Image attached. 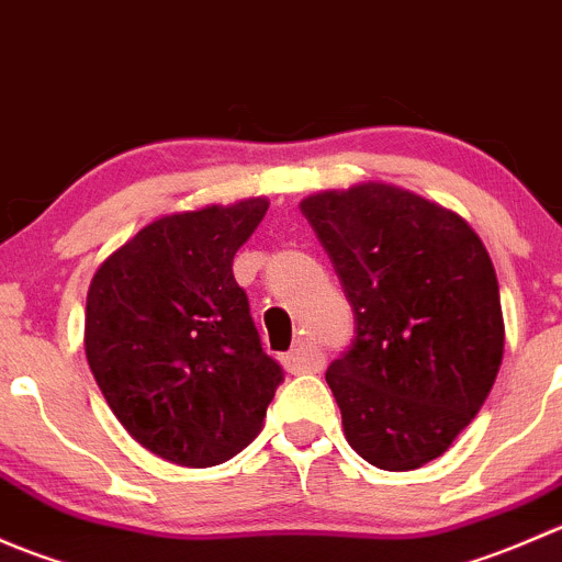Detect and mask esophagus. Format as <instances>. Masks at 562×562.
I'll use <instances>...</instances> for the list:
<instances>
[{
    "label": "esophagus",
    "mask_w": 562,
    "mask_h": 562,
    "mask_svg": "<svg viewBox=\"0 0 562 562\" xmlns=\"http://www.w3.org/2000/svg\"><path fill=\"white\" fill-rule=\"evenodd\" d=\"M282 364H285L288 372L296 375V372H321L326 361H323V353L317 350V345L296 342V348L282 359Z\"/></svg>",
    "instance_id": "34e87169"
}]
</instances>
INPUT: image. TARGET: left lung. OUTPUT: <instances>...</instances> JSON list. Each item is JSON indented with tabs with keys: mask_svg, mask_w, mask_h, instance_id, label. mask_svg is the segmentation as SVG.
I'll use <instances>...</instances> for the list:
<instances>
[{
	"mask_svg": "<svg viewBox=\"0 0 562 562\" xmlns=\"http://www.w3.org/2000/svg\"><path fill=\"white\" fill-rule=\"evenodd\" d=\"M331 258L356 339L326 383L350 449L381 470H416L454 443L503 361L490 252L451 209L386 181L299 203Z\"/></svg>",
	"mask_w": 562,
	"mask_h": 562,
	"instance_id": "left-lung-1",
	"label": "left lung"
}]
</instances>
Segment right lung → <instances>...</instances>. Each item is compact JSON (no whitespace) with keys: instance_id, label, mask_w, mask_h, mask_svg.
<instances>
[{"instance_id":"1","label":"right lung","mask_w":562,"mask_h":562,"mask_svg":"<svg viewBox=\"0 0 562 562\" xmlns=\"http://www.w3.org/2000/svg\"><path fill=\"white\" fill-rule=\"evenodd\" d=\"M269 201L157 217L94 271L83 345L122 427L151 454L209 468L255 440L282 381L260 348L234 255Z\"/></svg>"}]
</instances>
